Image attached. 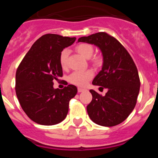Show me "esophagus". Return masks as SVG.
<instances>
[{"label": "esophagus", "instance_id": "34e87169", "mask_svg": "<svg viewBox=\"0 0 158 158\" xmlns=\"http://www.w3.org/2000/svg\"><path fill=\"white\" fill-rule=\"evenodd\" d=\"M86 89H83V88H81V87H79L77 89V91H78V93H82V92H84V91H85Z\"/></svg>", "mask_w": 158, "mask_h": 158}]
</instances>
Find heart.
<instances>
[{
    "label": "heart",
    "instance_id": "1",
    "mask_svg": "<svg viewBox=\"0 0 158 158\" xmlns=\"http://www.w3.org/2000/svg\"><path fill=\"white\" fill-rule=\"evenodd\" d=\"M76 50L79 54L83 56L84 58H89L93 55V46L88 43H81L77 46ZM68 56V51L64 50L60 54V64L62 68H65L66 66V59ZM100 60L98 58H95V62L98 63ZM93 76V72L92 70L85 71H76L71 73L69 77V81L72 84H74L76 85L84 86L85 85L87 82L89 81Z\"/></svg>",
    "mask_w": 158,
    "mask_h": 158
}]
</instances>
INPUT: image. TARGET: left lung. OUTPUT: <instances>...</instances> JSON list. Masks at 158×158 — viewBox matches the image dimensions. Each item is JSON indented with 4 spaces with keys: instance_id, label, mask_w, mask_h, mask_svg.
<instances>
[{
    "instance_id": "1",
    "label": "left lung",
    "mask_w": 158,
    "mask_h": 158,
    "mask_svg": "<svg viewBox=\"0 0 158 158\" xmlns=\"http://www.w3.org/2000/svg\"><path fill=\"white\" fill-rule=\"evenodd\" d=\"M77 42L95 45L103 57L101 70L93 79V85L102 86L107 92L102 96L90 90L93 100L87 106L89 118L100 126H116L129 116L136 104L140 89L136 65L123 46L107 33L83 36Z\"/></svg>"
}]
</instances>
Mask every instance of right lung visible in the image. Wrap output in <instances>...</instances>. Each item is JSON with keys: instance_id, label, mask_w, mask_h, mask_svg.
Instances as JSON below:
<instances>
[{"instance_id": "right-lung-1", "label": "right lung", "mask_w": 158, "mask_h": 158, "mask_svg": "<svg viewBox=\"0 0 158 158\" xmlns=\"http://www.w3.org/2000/svg\"><path fill=\"white\" fill-rule=\"evenodd\" d=\"M75 40V37L44 35L32 45L18 67L16 96L23 111L36 123L51 126L66 117L69 100L77 89L73 85L54 89V81L62 76L60 54Z\"/></svg>"}]
</instances>
